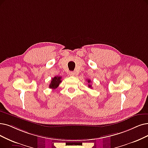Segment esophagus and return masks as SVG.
Listing matches in <instances>:
<instances>
[{
    "label": "esophagus",
    "instance_id": "esophagus-1",
    "mask_svg": "<svg viewBox=\"0 0 148 148\" xmlns=\"http://www.w3.org/2000/svg\"><path fill=\"white\" fill-rule=\"evenodd\" d=\"M69 75H70V76H75V72H69Z\"/></svg>",
    "mask_w": 148,
    "mask_h": 148
}]
</instances>
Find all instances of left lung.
Instances as JSON below:
<instances>
[{
	"instance_id": "obj_1",
	"label": "left lung",
	"mask_w": 148,
	"mask_h": 148,
	"mask_svg": "<svg viewBox=\"0 0 148 148\" xmlns=\"http://www.w3.org/2000/svg\"><path fill=\"white\" fill-rule=\"evenodd\" d=\"M87 82H88V84H90V79H87ZM88 87L92 88V86H91L90 84H88Z\"/></svg>"
}]
</instances>
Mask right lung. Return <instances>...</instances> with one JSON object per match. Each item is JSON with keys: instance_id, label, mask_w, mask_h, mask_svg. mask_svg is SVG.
I'll return each instance as SVG.
<instances>
[{"instance_id": "obj_1", "label": "right lung", "mask_w": 148, "mask_h": 148, "mask_svg": "<svg viewBox=\"0 0 148 148\" xmlns=\"http://www.w3.org/2000/svg\"><path fill=\"white\" fill-rule=\"evenodd\" d=\"M61 78L62 77L58 76H55L54 78H53L49 85V88H52V89H55V88H56L62 81Z\"/></svg>"}]
</instances>
